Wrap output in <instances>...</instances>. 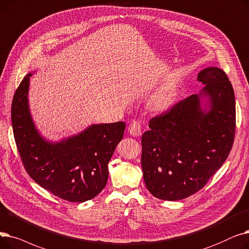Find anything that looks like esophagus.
<instances>
[{"mask_svg": "<svg viewBox=\"0 0 249 249\" xmlns=\"http://www.w3.org/2000/svg\"><path fill=\"white\" fill-rule=\"evenodd\" d=\"M141 129H142L141 123L138 121L132 122L131 124L128 125V133L133 137H139L141 135Z\"/></svg>", "mask_w": 249, "mask_h": 249, "instance_id": "esophagus-1", "label": "esophagus"}]
</instances>
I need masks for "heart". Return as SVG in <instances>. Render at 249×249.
Returning <instances> with one entry per match:
<instances>
[{
    "label": "heart",
    "mask_w": 249,
    "mask_h": 249,
    "mask_svg": "<svg viewBox=\"0 0 249 249\" xmlns=\"http://www.w3.org/2000/svg\"><path fill=\"white\" fill-rule=\"evenodd\" d=\"M175 99V92L172 89H164L158 93L155 98V104L159 108H167Z\"/></svg>",
    "instance_id": "heart-1"
}]
</instances>
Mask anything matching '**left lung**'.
<instances>
[{
    "mask_svg": "<svg viewBox=\"0 0 249 249\" xmlns=\"http://www.w3.org/2000/svg\"><path fill=\"white\" fill-rule=\"evenodd\" d=\"M198 94L177 102L150 120L142 136V168L148 191L157 198L178 200L202 189L227 159L236 127L235 96L223 70L200 71ZM209 100L208 110L200 98Z\"/></svg>",
    "mask_w": 249,
    "mask_h": 249,
    "instance_id": "8db88e82",
    "label": "left lung"
}]
</instances>
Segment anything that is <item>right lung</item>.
<instances>
[{"instance_id": "1", "label": "right lung", "mask_w": 249, "mask_h": 249, "mask_svg": "<svg viewBox=\"0 0 249 249\" xmlns=\"http://www.w3.org/2000/svg\"><path fill=\"white\" fill-rule=\"evenodd\" d=\"M31 74L17 88L11 108L16 146L31 178L68 202L95 197L108 179V162L123 140L125 124H92L81 134L50 143L35 127L28 106Z\"/></svg>"}]
</instances>
